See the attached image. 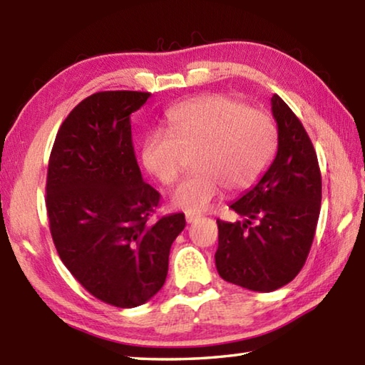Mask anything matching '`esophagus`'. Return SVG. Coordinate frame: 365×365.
Wrapping results in <instances>:
<instances>
[{
    "instance_id": "34e87169",
    "label": "esophagus",
    "mask_w": 365,
    "mask_h": 365,
    "mask_svg": "<svg viewBox=\"0 0 365 365\" xmlns=\"http://www.w3.org/2000/svg\"><path fill=\"white\" fill-rule=\"evenodd\" d=\"M185 219H187V224H193V222H196L197 215H193V214H187V215H185Z\"/></svg>"
}]
</instances>
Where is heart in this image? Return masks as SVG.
Segmentation results:
<instances>
[{
  "instance_id": "b5f03b06",
  "label": "heart",
  "mask_w": 365,
  "mask_h": 365,
  "mask_svg": "<svg viewBox=\"0 0 365 365\" xmlns=\"http://www.w3.org/2000/svg\"><path fill=\"white\" fill-rule=\"evenodd\" d=\"M170 132L150 133L141 148L146 170L160 183L177 180L193 156L197 169L178 185L172 206L201 212L222 188L237 193L255 185L275 153L277 130L262 110L224 95H207L177 104L168 113Z\"/></svg>"
}]
</instances>
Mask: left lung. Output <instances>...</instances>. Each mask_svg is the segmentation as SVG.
<instances>
[{"instance_id": "obj_1", "label": "left lung", "mask_w": 365, "mask_h": 365, "mask_svg": "<svg viewBox=\"0 0 365 365\" xmlns=\"http://www.w3.org/2000/svg\"><path fill=\"white\" fill-rule=\"evenodd\" d=\"M279 145L255 187L230 207L243 220H217L215 267L225 282L269 293L292 282L316 235L322 177L311 138L288 104L272 96Z\"/></svg>"}]
</instances>
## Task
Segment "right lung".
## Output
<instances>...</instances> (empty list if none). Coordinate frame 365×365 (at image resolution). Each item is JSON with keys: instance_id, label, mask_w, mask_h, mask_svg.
I'll return each mask as SVG.
<instances>
[{"instance_id": "add662e5", "label": "right lung", "mask_w": 365, "mask_h": 365, "mask_svg": "<svg viewBox=\"0 0 365 365\" xmlns=\"http://www.w3.org/2000/svg\"><path fill=\"white\" fill-rule=\"evenodd\" d=\"M143 91H100L78 103L54 140L46 177L49 230L61 261L106 304L137 307L163 288L183 214L150 222L160 195L143 182L130 115Z\"/></svg>"}]
</instances>
